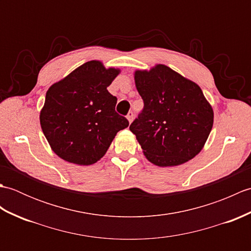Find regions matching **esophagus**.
Wrapping results in <instances>:
<instances>
[{
  "label": "esophagus",
  "mask_w": 251,
  "mask_h": 251,
  "mask_svg": "<svg viewBox=\"0 0 251 251\" xmlns=\"http://www.w3.org/2000/svg\"><path fill=\"white\" fill-rule=\"evenodd\" d=\"M132 119H134V112L129 111L128 114H127V120H128L129 123H131V122H132Z\"/></svg>",
  "instance_id": "34e87169"
}]
</instances>
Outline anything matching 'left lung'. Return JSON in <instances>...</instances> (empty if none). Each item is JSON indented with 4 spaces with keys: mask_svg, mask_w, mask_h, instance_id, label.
Wrapping results in <instances>:
<instances>
[{
    "mask_svg": "<svg viewBox=\"0 0 251 251\" xmlns=\"http://www.w3.org/2000/svg\"><path fill=\"white\" fill-rule=\"evenodd\" d=\"M143 109L129 129L156 166H177L201 152L214 124V111L197 84L164 65L136 71Z\"/></svg>",
    "mask_w": 251,
    "mask_h": 251,
    "instance_id": "left-lung-1",
    "label": "left lung"
}]
</instances>
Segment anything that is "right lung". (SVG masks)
I'll list each match as a JSON object with an SVG mask.
<instances>
[{"mask_svg": "<svg viewBox=\"0 0 251 251\" xmlns=\"http://www.w3.org/2000/svg\"><path fill=\"white\" fill-rule=\"evenodd\" d=\"M120 70L88 61L47 90L41 127L58 156L92 165L102 157L117 131L129 122L115 111L117 98L106 87Z\"/></svg>", "mask_w": 251, "mask_h": 251, "instance_id": "obj_1", "label": "right lung"}]
</instances>
